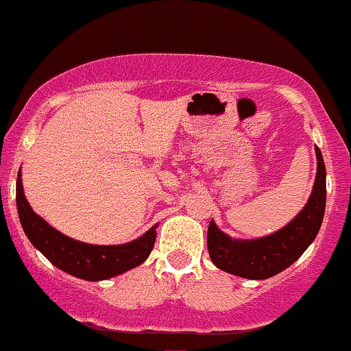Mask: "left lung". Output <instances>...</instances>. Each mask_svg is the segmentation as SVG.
<instances>
[{
    "label": "left lung",
    "mask_w": 351,
    "mask_h": 351,
    "mask_svg": "<svg viewBox=\"0 0 351 351\" xmlns=\"http://www.w3.org/2000/svg\"><path fill=\"white\" fill-rule=\"evenodd\" d=\"M316 150V179L301 213L274 234L259 239H232L214 221L207 229V250L213 263L226 273L247 280H267L281 273L308 250L322 228L326 204V169L322 150Z\"/></svg>",
    "instance_id": "8db88e82"
}]
</instances>
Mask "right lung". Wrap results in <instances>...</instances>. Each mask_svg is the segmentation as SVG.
<instances>
[{
    "mask_svg": "<svg viewBox=\"0 0 351 351\" xmlns=\"http://www.w3.org/2000/svg\"><path fill=\"white\" fill-rule=\"evenodd\" d=\"M16 207L26 237L51 265L65 273L86 281H101L119 276L149 258L156 243V226L145 234L117 246H97L75 241L51 228L28 204L21 184V172L16 179Z\"/></svg>",
    "mask_w": 351,
    "mask_h": 351,
    "instance_id": "obj_1",
    "label": "right lung"
}]
</instances>
